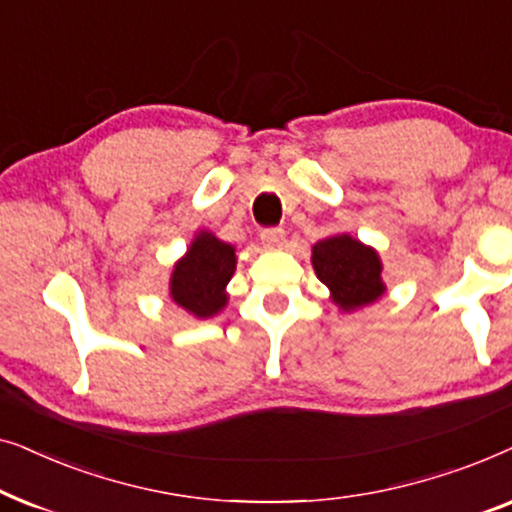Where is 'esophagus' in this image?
I'll use <instances>...</instances> for the list:
<instances>
[{
    "instance_id": "obj_1",
    "label": "esophagus",
    "mask_w": 512,
    "mask_h": 512,
    "mask_svg": "<svg viewBox=\"0 0 512 512\" xmlns=\"http://www.w3.org/2000/svg\"><path fill=\"white\" fill-rule=\"evenodd\" d=\"M261 242L265 249H282L286 242V235L282 228H268L261 233Z\"/></svg>"
}]
</instances>
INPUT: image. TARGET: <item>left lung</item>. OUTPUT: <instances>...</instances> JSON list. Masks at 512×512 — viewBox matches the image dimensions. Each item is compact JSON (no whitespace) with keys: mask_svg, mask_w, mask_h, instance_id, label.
Returning a JSON list of instances; mask_svg holds the SVG:
<instances>
[{"mask_svg":"<svg viewBox=\"0 0 512 512\" xmlns=\"http://www.w3.org/2000/svg\"><path fill=\"white\" fill-rule=\"evenodd\" d=\"M312 268L326 284L331 300L342 312L352 314L373 305L387 293L382 279V258L349 233H338L312 244Z\"/></svg>","mask_w":512,"mask_h":512,"instance_id":"left-lung-1","label":"left lung"}]
</instances>
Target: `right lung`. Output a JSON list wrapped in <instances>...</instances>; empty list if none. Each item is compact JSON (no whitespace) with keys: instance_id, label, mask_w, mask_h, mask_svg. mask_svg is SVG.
<instances>
[{"instance_id":"1","label":"right lung","mask_w":512,"mask_h":512,"mask_svg":"<svg viewBox=\"0 0 512 512\" xmlns=\"http://www.w3.org/2000/svg\"><path fill=\"white\" fill-rule=\"evenodd\" d=\"M237 268V249L212 230H198L186 254L174 263L170 298L195 319L216 317L228 305V282Z\"/></svg>"}]
</instances>
